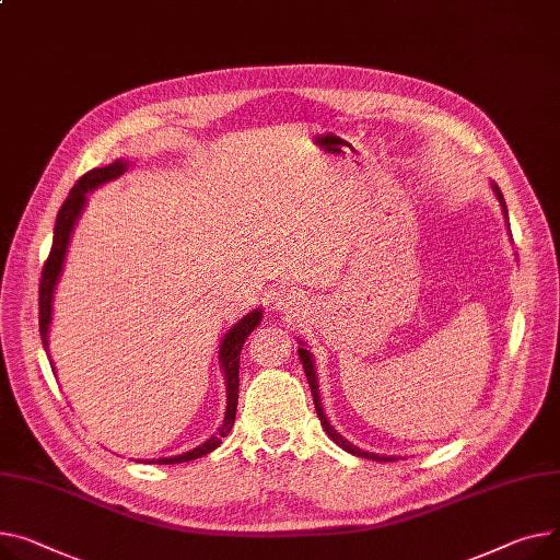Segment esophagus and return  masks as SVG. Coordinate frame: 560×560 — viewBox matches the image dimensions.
I'll use <instances>...</instances> for the list:
<instances>
[{"mask_svg":"<svg viewBox=\"0 0 560 560\" xmlns=\"http://www.w3.org/2000/svg\"><path fill=\"white\" fill-rule=\"evenodd\" d=\"M272 302H275L277 311L288 313V315H292V313H296V311L302 308V296L296 294V290H292V288L277 290L275 296H272Z\"/></svg>","mask_w":560,"mask_h":560,"instance_id":"34e87169","label":"esophagus"}]
</instances>
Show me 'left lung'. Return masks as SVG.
I'll return each instance as SVG.
<instances>
[{"mask_svg":"<svg viewBox=\"0 0 560 560\" xmlns=\"http://www.w3.org/2000/svg\"><path fill=\"white\" fill-rule=\"evenodd\" d=\"M493 194H495V198H498V202H500V207H502V213H504V218H506V225H509V211H506V202H504V196H502V191H500V186L493 182ZM296 353H300V360H302V364H304V371H306V378H308V387H311V392H313V400H315V409H317V417H319V423H322V428H324V432L330 436V441H335L340 445L342 451H347V453H351V455H355V457H364V459H376V462H396L398 457H392V455H376V453H366V451H360L358 445H353L351 441H347L338 430H335L332 425H330V421L326 419V412H324V407H322V398H319V385H317V374H315V360H313V353L308 351V349H304V342H300V349H296Z\"/></svg>","mask_w":560,"mask_h":560,"instance_id":"obj_1","label":"left lung"}]
</instances>
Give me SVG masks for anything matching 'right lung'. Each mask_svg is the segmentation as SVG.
Wrapping results in <instances>:
<instances>
[{
    "mask_svg": "<svg viewBox=\"0 0 560 560\" xmlns=\"http://www.w3.org/2000/svg\"><path fill=\"white\" fill-rule=\"evenodd\" d=\"M130 168L128 160H115L107 166L101 168H92L90 173H85L73 189L69 191L67 200L62 202L58 218H56V228H54V245L49 252L47 264L43 268V279H40V338H43V347L45 351H49V326H51V313H54V292L56 285L60 281L62 268H65V256H67V247L73 234V228L88 205V194H92L98 186H103L109 179L121 177L126 171ZM264 319V308H254L252 313H247L243 319H238L220 340V351H218V362L222 369V376H225V389H228V409H225V419H222V425L218 428L215 434H211L205 443L196 445L194 451H186L182 455L175 457H160V459H151L148 464H182V462H191L198 459L202 455H209L211 451H215L218 445L222 443V436H228L234 428L236 421V405H238V366H241V349L245 345V340L249 338V332L260 324ZM51 362V369L56 374V366L51 355H47Z\"/></svg>",
    "mask_w": 560,
    "mask_h": 560,
    "instance_id": "right-lung-1",
    "label": "right lung"
}]
</instances>
